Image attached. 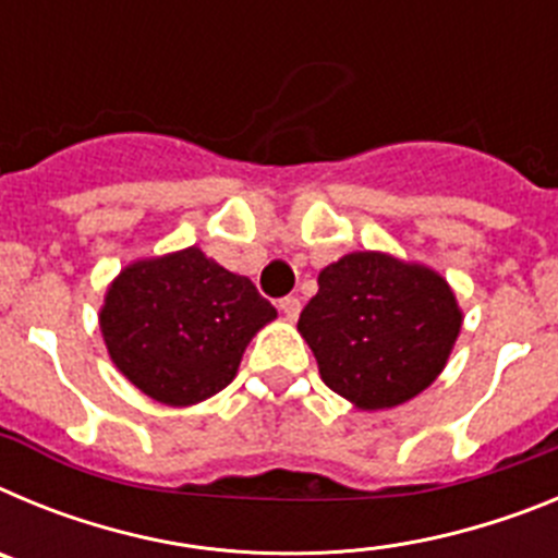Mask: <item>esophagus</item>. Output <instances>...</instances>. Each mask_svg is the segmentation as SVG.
I'll list each match as a JSON object with an SVG mask.
<instances>
[{"label": "esophagus", "mask_w": 558, "mask_h": 558, "mask_svg": "<svg viewBox=\"0 0 558 558\" xmlns=\"http://www.w3.org/2000/svg\"><path fill=\"white\" fill-rule=\"evenodd\" d=\"M279 310H282L288 322H295V318H299V313H302V302H299L295 295H288V299H282V302H279Z\"/></svg>", "instance_id": "34e87169"}]
</instances>
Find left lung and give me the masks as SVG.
Wrapping results in <instances>:
<instances>
[{"label": "left lung", "mask_w": 558, "mask_h": 558, "mask_svg": "<svg viewBox=\"0 0 558 558\" xmlns=\"http://www.w3.org/2000/svg\"><path fill=\"white\" fill-rule=\"evenodd\" d=\"M463 313L445 276L386 251H352L318 274L299 318L322 379L357 411H388L445 372Z\"/></svg>", "instance_id": "left-lung-1"}]
</instances>
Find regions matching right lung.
Listing matches in <instances>:
<instances>
[{"mask_svg":"<svg viewBox=\"0 0 558 558\" xmlns=\"http://www.w3.org/2000/svg\"><path fill=\"white\" fill-rule=\"evenodd\" d=\"M274 318L248 276L190 245L133 259L113 276L100 332L131 386L161 405L190 408L229 386L251 338Z\"/></svg>","mask_w":558,"mask_h":558,"instance_id":"1","label":"right lung"}]
</instances>
